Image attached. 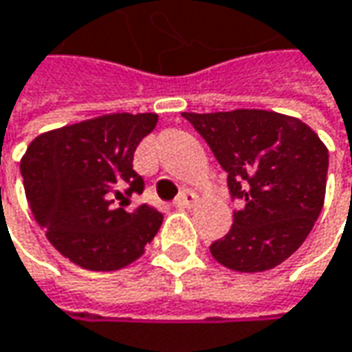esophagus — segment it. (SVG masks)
Masks as SVG:
<instances>
[{
  "mask_svg": "<svg viewBox=\"0 0 352 352\" xmlns=\"http://www.w3.org/2000/svg\"><path fill=\"white\" fill-rule=\"evenodd\" d=\"M197 201H199V197H197L195 191H191V189H185V191H181V193H179V197H177L173 205H175L177 209H191Z\"/></svg>",
  "mask_w": 352,
  "mask_h": 352,
  "instance_id": "34e87169",
  "label": "esophagus"
}]
</instances>
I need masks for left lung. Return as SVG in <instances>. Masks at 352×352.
Instances as JSON below:
<instances>
[{"label": "left lung", "instance_id": "obj_1", "mask_svg": "<svg viewBox=\"0 0 352 352\" xmlns=\"http://www.w3.org/2000/svg\"><path fill=\"white\" fill-rule=\"evenodd\" d=\"M227 171L231 195L243 201L233 227L211 255L237 273L269 271L289 258L319 219L329 149L297 117L235 109L183 113Z\"/></svg>", "mask_w": 352, "mask_h": 352}]
</instances>
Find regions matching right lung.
Returning <instances> with one entry per match:
<instances>
[{"instance_id":"right-lung-1","label":"right lung","mask_w":352,"mask_h":352,"mask_svg":"<svg viewBox=\"0 0 352 352\" xmlns=\"http://www.w3.org/2000/svg\"><path fill=\"white\" fill-rule=\"evenodd\" d=\"M157 113H107L37 135L21 157L33 217L53 247L89 271H117L143 255L163 215L127 207L143 191L133 153Z\"/></svg>"}]
</instances>
